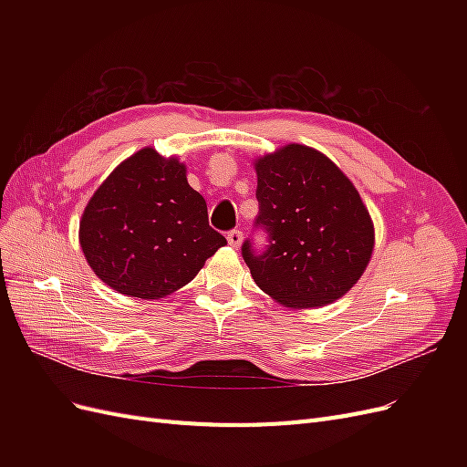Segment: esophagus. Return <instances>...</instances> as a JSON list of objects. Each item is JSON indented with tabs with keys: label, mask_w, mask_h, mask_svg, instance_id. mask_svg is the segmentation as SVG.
<instances>
[{
	"label": "esophagus",
	"mask_w": 467,
	"mask_h": 467,
	"mask_svg": "<svg viewBox=\"0 0 467 467\" xmlns=\"http://www.w3.org/2000/svg\"><path fill=\"white\" fill-rule=\"evenodd\" d=\"M242 242H244V234L242 232H239V230L228 232V244L232 247H239V245H242Z\"/></svg>",
	"instance_id": "34e87169"
}]
</instances>
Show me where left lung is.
<instances>
[{
  "instance_id": "obj_1",
  "label": "left lung",
  "mask_w": 467,
  "mask_h": 467,
  "mask_svg": "<svg viewBox=\"0 0 467 467\" xmlns=\"http://www.w3.org/2000/svg\"><path fill=\"white\" fill-rule=\"evenodd\" d=\"M257 228L265 251L242 245L255 285L290 307H319L345 296L366 271L374 223L358 191L327 155L288 144L255 161Z\"/></svg>"
}]
</instances>
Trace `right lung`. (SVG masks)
<instances>
[{
    "label": "right lung",
    "instance_id": "right-lung-1",
    "mask_svg": "<svg viewBox=\"0 0 467 467\" xmlns=\"http://www.w3.org/2000/svg\"><path fill=\"white\" fill-rule=\"evenodd\" d=\"M93 273L126 296L158 300L199 275L225 237L210 228L206 201L187 167L144 148L95 191L79 222Z\"/></svg>",
    "mask_w": 467,
    "mask_h": 467
}]
</instances>
